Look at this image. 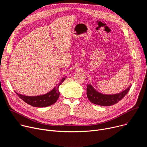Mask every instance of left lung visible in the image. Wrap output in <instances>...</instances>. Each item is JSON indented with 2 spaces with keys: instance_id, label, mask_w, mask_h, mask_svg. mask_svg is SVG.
I'll return each instance as SVG.
<instances>
[{
  "instance_id": "obj_1",
  "label": "left lung",
  "mask_w": 147,
  "mask_h": 147,
  "mask_svg": "<svg viewBox=\"0 0 147 147\" xmlns=\"http://www.w3.org/2000/svg\"><path fill=\"white\" fill-rule=\"evenodd\" d=\"M130 87L129 86L127 89L117 94L104 95L97 92L91 85H87V95L88 99L94 104L100 106H111L121 100L129 91Z\"/></svg>"
}]
</instances>
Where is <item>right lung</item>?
Here are the masks:
<instances>
[{"mask_svg": "<svg viewBox=\"0 0 147 147\" xmlns=\"http://www.w3.org/2000/svg\"><path fill=\"white\" fill-rule=\"evenodd\" d=\"M65 80V78H63L58 85H57L51 92L45 95L36 96H27L19 94L17 92L16 93L23 101L32 107L38 108L47 107L55 103L58 99L60 95L58 88Z\"/></svg>", "mask_w": 147, "mask_h": 147, "instance_id": "1", "label": "right lung"}]
</instances>
